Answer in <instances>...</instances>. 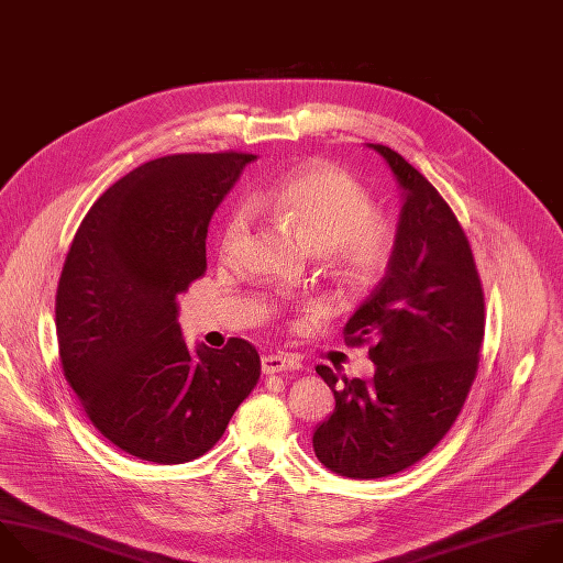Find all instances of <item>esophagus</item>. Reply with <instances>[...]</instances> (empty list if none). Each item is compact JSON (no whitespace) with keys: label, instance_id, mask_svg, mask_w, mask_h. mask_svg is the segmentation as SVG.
<instances>
[{"label":"esophagus","instance_id":"obj_1","mask_svg":"<svg viewBox=\"0 0 563 563\" xmlns=\"http://www.w3.org/2000/svg\"><path fill=\"white\" fill-rule=\"evenodd\" d=\"M261 368L263 373H267V376H272V373H280V371H298L300 362L287 353H269V355H263Z\"/></svg>","mask_w":563,"mask_h":563}]
</instances>
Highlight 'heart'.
<instances>
[{"mask_svg":"<svg viewBox=\"0 0 563 563\" xmlns=\"http://www.w3.org/2000/svg\"><path fill=\"white\" fill-rule=\"evenodd\" d=\"M254 206L287 223L311 250L324 252L349 285L376 280L394 258V225L376 212L366 187L340 167H302L258 192ZM245 234L247 214L234 212L221 236V254L232 256Z\"/></svg>","mask_w":563,"mask_h":563,"instance_id":"b5f03b06","label":"heart"}]
</instances>
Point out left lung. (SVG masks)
<instances>
[{"instance_id": "left-lung-1", "label": "left lung", "mask_w": 563, "mask_h": 563, "mask_svg": "<svg viewBox=\"0 0 563 563\" xmlns=\"http://www.w3.org/2000/svg\"><path fill=\"white\" fill-rule=\"evenodd\" d=\"M366 145L402 190L394 258L344 327L346 344H368L376 373L338 380L316 366L335 409L316 427L313 451L351 479L396 475L440 444L466 402L484 340V291L453 210L396 150Z\"/></svg>"}]
</instances>
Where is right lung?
<instances>
[{
    "instance_id": "right-lung-1",
    "label": "right lung",
    "mask_w": 563,
    "mask_h": 563,
    "mask_svg": "<svg viewBox=\"0 0 563 563\" xmlns=\"http://www.w3.org/2000/svg\"><path fill=\"white\" fill-rule=\"evenodd\" d=\"M254 154H169L119 178L84 217L55 298L64 376L95 429L156 464L208 453L261 378L243 338L187 349L176 296L208 269L214 210Z\"/></svg>"
}]
</instances>
